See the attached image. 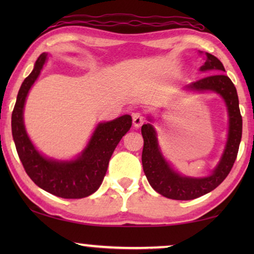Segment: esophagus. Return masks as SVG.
Here are the masks:
<instances>
[{
  "label": "esophagus",
  "instance_id": "34e87169",
  "mask_svg": "<svg viewBox=\"0 0 254 254\" xmlns=\"http://www.w3.org/2000/svg\"><path fill=\"white\" fill-rule=\"evenodd\" d=\"M143 123H144V117L142 116L141 113H138V112L133 113V125H134V127H136V128L141 127L142 125H143Z\"/></svg>",
  "mask_w": 254,
  "mask_h": 254
}]
</instances>
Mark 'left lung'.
<instances>
[{
	"label": "left lung",
	"mask_w": 254,
	"mask_h": 254,
	"mask_svg": "<svg viewBox=\"0 0 254 254\" xmlns=\"http://www.w3.org/2000/svg\"><path fill=\"white\" fill-rule=\"evenodd\" d=\"M200 54H204L206 58L204 64L200 67V71L210 75L190 83L185 86V89L192 92H214L220 95L227 106L229 124L223 154L210 175L189 177L176 171L163 156L158 143L157 131L151 124L154 121L152 118L148 117L149 123L141 128L144 142L142 151L144 175L156 192L173 200H193L216 189L231 171L242 140L243 120L239 111L237 90L231 79L223 74L225 69L216 57L203 52H200Z\"/></svg>",
	"instance_id": "obj_1"
}]
</instances>
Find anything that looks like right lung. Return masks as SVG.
<instances>
[{
    "label": "right lung",
    "instance_id": "add662e5",
    "mask_svg": "<svg viewBox=\"0 0 254 254\" xmlns=\"http://www.w3.org/2000/svg\"><path fill=\"white\" fill-rule=\"evenodd\" d=\"M47 60L48 54H41L20 85L11 116L13 142L27 176L37 186L64 199H81L91 195L102 185L114 149L130 129L131 117L125 114L112 121L99 123L86 147L75 158L62 161L41 154L27 135L24 106Z\"/></svg>",
    "mask_w": 254,
    "mask_h": 254
}]
</instances>
